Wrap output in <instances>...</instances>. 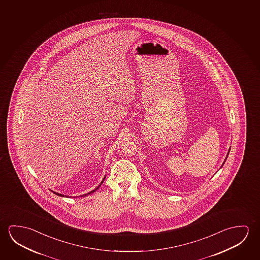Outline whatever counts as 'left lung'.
<instances>
[{
	"instance_id": "left-lung-1",
	"label": "left lung",
	"mask_w": 260,
	"mask_h": 260,
	"mask_svg": "<svg viewBox=\"0 0 260 260\" xmlns=\"http://www.w3.org/2000/svg\"><path fill=\"white\" fill-rule=\"evenodd\" d=\"M228 155H229V153H228ZM226 159H227V158H226ZM224 162H225V161H224Z\"/></svg>"
}]
</instances>
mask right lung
Instances as JSON below:
<instances>
[{
	"instance_id": "obj_1",
	"label": "right lung",
	"mask_w": 260,
	"mask_h": 260,
	"mask_svg": "<svg viewBox=\"0 0 260 260\" xmlns=\"http://www.w3.org/2000/svg\"><path fill=\"white\" fill-rule=\"evenodd\" d=\"M105 178H106V177H105ZM105 178H104L103 181H101V183H100V184H99V185L98 186V187H96V188H95V190H91L90 192H88V193H87V194H84V195H82V196H87V195H88V194L93 193V192H94V191H95V190H98V189H99V187H100V186H101V184H102V183H103V181H104V180H105ZM53 193L56 194V195H58V196H60V197H67V198H68V197H69V196H67V195H63V194L58 193V192H55V191H53Z\"/></svg>"
}]
</instances>
